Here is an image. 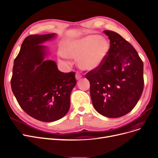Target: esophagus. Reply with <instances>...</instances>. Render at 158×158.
Returning a JSON list of instances; mask_svg holds the SVG:
<instances>
[{"mask_svg":"<svg viewBox=\"0 0 158 158\" xmlns=\"http://www.w3.org/2000/svg\"><path fill=\"white\" fill-rule=\"evenodd\" d=\"M81 77H82L81 75H80L79 73H77L76 74H75V78H76L77 80H79Z\"/></svg>","mask_w":158,"mask_h":158,"instance_id":"esophagus-1","label":"esophagus"}]
</instances>
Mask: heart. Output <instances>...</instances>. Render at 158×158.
I'll return each mask as SVG.
<instances>
[{
  "instance_id": "heart-1",
  "label": "heart",
  "mask_w": 158,
  "mask_h": 158,
  "mask_svg": "<svg viewBox=\"0 0 158 158\" xmlns=\"http://www.w3.org/2000/svg\"><path fill=\"white\" fill-rule=\"evenodd\" d=\"M110 48V43L105 38L90 35L68 41L64 44L61 53L66 57L77 59V65L81 69L92 71L103 64Z\"/></svg>"
}]
</instances>
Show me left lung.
Returning a JSON list of instances; mask_svg holds the SVG:
<instances>
[{"mask_svg":"<svg viewBox=\"0 0 158 158\" xmlns=\"http://www.w3.org/2000/svg\"><path fill=\"white\" fill-rule=\"evenodd\" d=\"M110 40L108 56L99 68L88 72L92 104L100 114L117 118L129 113L144 86L143 63L132 45L119 34L105 30Z\"/></svg>","mask_w":158,"mask_h":158,"instance_id":"left-lung-1","label":"left lung"}]
</instances>
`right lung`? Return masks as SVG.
<instances>
[{"label":"right lung","mask_w":158,"mask_h":158,"mask_svg":"<svg viewBox=\"0 0 158 158\" xmlns=\"http://www.w3.org/2000/svg\"><path fill=\"white\" fill-rule=\"evenodd\" d=\"M56 33L31 35L23 41L14 60L12 92L23 110L43 122L63 118L70 106V94L77 83L75 72H60L56 63L44 60L46 47L40 45Z\"/></svg>","instance_id":"right-lung-1"}]
</instances>
